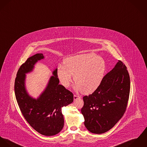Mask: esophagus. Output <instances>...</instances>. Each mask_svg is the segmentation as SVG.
I'll return each mask as SVG.
<instances>
[{
  "label": "esophagus",
  "mask_w": 147,
  "mask_h": 147,
  "mask_svg": "<svg viewBox=\"0 0 147 147\" xmlns=\"http://www.w3.org/2000/svg\"><path fill=\"white\" fill-rule=\"evenodd\" d=\"M78 98H80V96H77V95H74V100H77V99H78Z\"/></svg>",
  "instance_id": "obj_1"
}]
</instances>
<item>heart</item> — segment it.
Listing matches in <instances>:
<instances>
[{
    "instance_id": "1",
    "label": "heart",
    "mask_w": 147,
    "mask_h": 147,
    "mask_svg": "<svg viewBox=\"0 0 147 147\" xmlns=\"http://www.w3.org/2000/svg\"><path fill=\"white\" fill-rule=\"evenodd\" d=\"M64 65L57 69L61 84L68 87L74 75V89L84 94L92 93L98 88L106 70L104 59L92 53L69 56L65 59Z\"/></svg>"
}]
</instances>
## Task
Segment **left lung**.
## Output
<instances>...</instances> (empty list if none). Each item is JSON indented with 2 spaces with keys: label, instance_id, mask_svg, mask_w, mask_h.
<instances>
[{
  "label": "left lung",
  "instance_id": "8db88e82",
  "mask_svg": "<svg viewBox=\"0 0 147 147\" xmlns=\"http://www.w3.org/2000/svg\"><path fill=\"white\" fill-rule=\"evenodd\" d=\"M130 90L127 67L118 60L92 94L83 98L81 109L86 129L100 134L111 130L126 111Z\"/></svg>",
  "mask_w": 147,
  "mask_h": 147
}]
</instances>
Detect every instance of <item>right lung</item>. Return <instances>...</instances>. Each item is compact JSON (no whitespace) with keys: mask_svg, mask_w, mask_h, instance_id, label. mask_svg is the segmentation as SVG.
Masks as SVG:
<instances>
[{"mask_svg":"<svg viewBox=\"0 0 147 147\" xmlns=\"http://www.w3.org/2000/svg\"><path fill=\"white\" fill-rule=\"evenodd\" d=\"M44 58L42 53H36L20 66L15 79V92L19 108L29 124L39 134L49 136L63 129L64 120L61 109L73 101V95L59 84L57 68L53 71V76L38 98L29 94L25 86L26 74L32 72L35 64Z\"/></svg>","mask_w":147,"mask_h":147,"instance_id":"right-lung-1","label":"right lung"}]
</instances>
